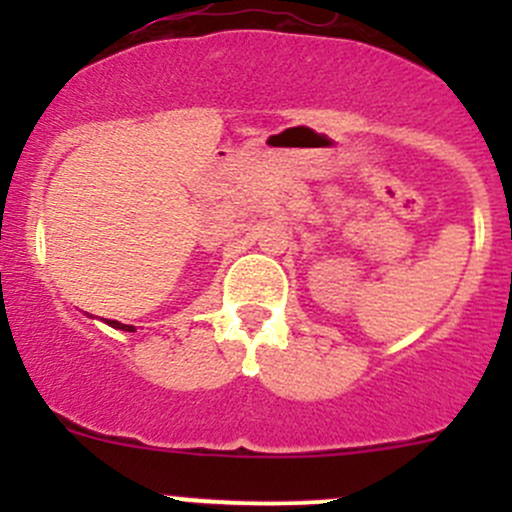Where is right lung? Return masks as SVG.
<instances>
[{"label": "right lung", "instance_id": "1", "mask_svg": "<svg viewBox=\"0 0 512 512\" xmlns=\"http://www.w3.org/2000/svg\"><path fill=\"white\" fill-rule=\"evenodd\" d=\"M108 324H111V327H116V329H123V332H133L131 324H121V322H116V319H108Z\"/></svg>", "mask_w": 512, "mask_h": 512}]
</instances>
